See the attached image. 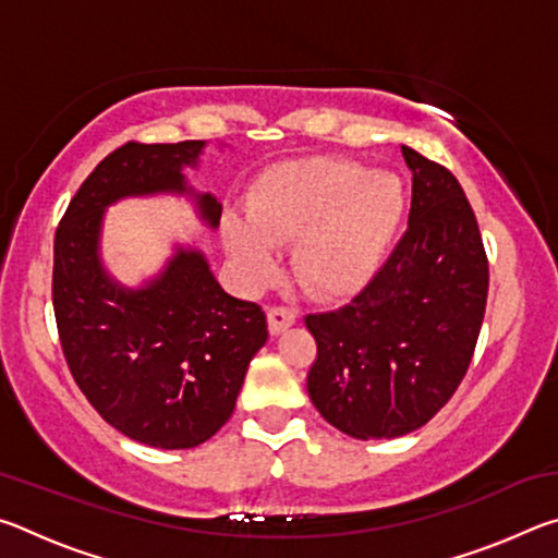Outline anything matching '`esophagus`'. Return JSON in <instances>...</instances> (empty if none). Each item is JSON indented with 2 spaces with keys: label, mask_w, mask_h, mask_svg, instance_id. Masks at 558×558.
<instances>
[{
  "label": "esophagus",
  "mask_w": 558,
  "mask_h": 558,
  "mask_svg": "<svg viewBox=\"0 0 558 558\" xmlns=\"http://www.w3.org/2000/svg\"><path fill=\"white\" fill-rule=\"evenodd\" d=\"M295 319H298L295 310H290V307H270L268 310V329H270V335L286 332L288 327L295 325Z\"/></svg>",
  "instance_id": "34e87169"
}]
</instances>
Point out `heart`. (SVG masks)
I'll return each instance as SVG.
<instances>
[{
    "instance_id": "1",
    "label": "heart",
    "mask_w": 558,
    "mask_h": 558,
    "mask_svg": "<svg viewBox=\"0 0 558 558\" xmlns=\"http://www.w3.org/2000/svg\"><path fill=\"white\" fill-rule=\"evenodd\" d=\"M403 216L405 189L396 172L313 157L263 174L245 196V216H223L221 241L239 278L260 288L276 276L278 245L298 234V278L317 295L339 298L374 276Z\"/></svg>"
}]
</instances>
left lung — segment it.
<instances>
[{"label": "left lung", "instance_id": "obj_1", "mask_svg": "<svg viewBox=\"0 0 558 558\" xmlns=\"http://www.w3.org/2000/svg\"><path fill=\"white\" fill-rule=\"evenodd\" d=\"M413 174L409 229L366 288L307 315L315 409L359 440L426 426L462 381L485 317L489 270L477 219L446 167L401 145Z\"/></svg>", "mask_w": 558, "mask_h": 558}]
</instances>
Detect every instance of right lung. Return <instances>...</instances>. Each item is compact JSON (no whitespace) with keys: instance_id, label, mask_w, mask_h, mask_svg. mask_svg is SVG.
<instances>
[{"instance_id":"1","label":"right lung","mask_w":558,"mask_h":558,"mask_svg":"<svg viewBox=\"0 0 558 558\" xmlns=\"http://www.w3.org/2000/svg\"><path fill=\"white\" fill-rule=\"evenodd\" d=\"M204 147L122 145L81 184L53 241V313L75 384L122 436L162 450L202 446L231 418L268 339L266 313L231 298L196 245L174 243L157 276L125 286L102 263V221L122 199L169 194L186 196L206 229H219V199L184 174Z\"/></svg>"}]
</instances>
